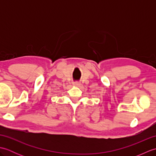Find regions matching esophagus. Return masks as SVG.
Returning a JSON list of instances; mask_svg holds the SVG:
<instances>
[{
  "instance_id": "34e87169",
  "label": "esophagus",
  "mask_w": 156,
  "mask_h": 156,
  "mask_svg": "<svg viewBox=\"0 0 156 156\" xmlns=\"http://www.w3.org/2000/svg\"><path fill=\"white\" fill-rule=\"evenodd\" d=\"M73 85H74V87H80L82 86V84L79 82H74V83H73Z\"/></svg>"
}]
</instances>
